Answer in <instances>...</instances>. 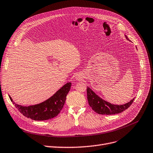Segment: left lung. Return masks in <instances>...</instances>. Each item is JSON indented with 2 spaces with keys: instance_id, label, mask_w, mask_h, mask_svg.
<instances>
[{
  "instance_id": "1",
  "label": "left lung",
  "mask_w": 153,
  "mask_h": 153,
  "mask_svg": "<svg viewBox=\"0 0 153 153\" xmlns=\"http://www.w3.org/2000/svg\"><path fill=\"white\" fill-rule=\"evenodd\" d=\"M126 38L129 40L126 36ZM87 96L90 107L93 111L99 114L110 115L121 113L123 111L127 109L134 100V98L132 99L129 102L123 105L112 104L99 97L89 87L87 88Z\"/></svg>"
}]
</instances>
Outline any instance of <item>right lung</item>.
Returning <instances> with one entry per match:
<instances>
[{"instance_id":"obj_1","label":"right lung","mask_w":153,"mask_h":153,"mask_svg":"<svg viewBox=\"0 0 153 153\" xmlns=\"http://www.w3.org/2000/svg\"><path fill=\"white\" fill-rule=\"evenodd\" d=\"M71 82L66 83L46 101L27 107L16 104L12 101L11 97L9 96L16 108L24 116L35 121H45L54 117L60 113L64 105L66 96L71 89Z\"/></svg>"}]
</instances>
